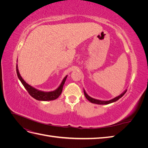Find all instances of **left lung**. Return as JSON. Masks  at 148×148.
Masks as SVG:
<instances>
[{"label": "left lung", "mask_w": 148, "mask_h": 148, "mask_svg": "<svg viewBox=\"0 0 148 148\" xmlns=\"http://www.w3.org/2000/svg\"><path fill=\"white\" fill-rule=\"evenodd\" d=\"M126 92H127V90L125 91L122 94V95H120V96H117V97H116L114 98V99H111V100H109V101H100V100H97V99H93V98L91 97L90 96H89L87 95V94H86V92H85V91L84 90V96H85V97H86V99H87L89 101H90L91 102L94 103V104H110V103H112V102H114L117 101V100H119V99H120V98L122 97L125 95V94L126 93Z\"/></svg>", "instance_id": "obj_1"}]
</instances>
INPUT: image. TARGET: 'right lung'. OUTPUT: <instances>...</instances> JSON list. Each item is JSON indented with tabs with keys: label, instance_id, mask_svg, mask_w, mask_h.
<instances>
[{
	"label": "right lung",
	"instance_id": "right-lung-1",
	"mask_svg": "<svg viewBox=\"0 0 148 148\" xmlns=\"http://www.w3.org/2000/svg\"><path fill=\"white\" fill-rule=\"evenodd\" d=\"M16 73H17L18 77L19 79L20 80V82H21L22 84H23L24 87L26 89V91L28 92L30 96H32L33 98H34V99H36V100L44 101L55 100L57 99V98L59 97L62 92L64 84L67 78V76H66V77L64 78V79H63V81H62L59 87L56 90L53 91H51V92H44L41 91H39L38 89L33 88L32 86H31L30 85H29L25 82V80L22 78V77L20 75L18 69L17 65H16Z\"/></svg>",
	"mask_w": 148,
	"mask_h": 148
}]
</instances>
